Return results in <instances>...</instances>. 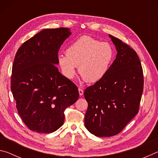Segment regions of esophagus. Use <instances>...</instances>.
Listing matches in <instances>:
<instances>
[{
  "mask_svg": "<svg viewBox=\"0 0 158 158\" xmlns=\"http://www.w3.org/2000/svg\"><path fill=\"white\" fill-rule=\"evenodd\" d=\"M79 93L80 95H82L84 94V90H83L81 89H80V88H79Z\"/></svg>",
  "mask_w": 158,
  "mask_h": 158,
  "instance_id": "1",
  "label": "esophagus"
}]
</instances>
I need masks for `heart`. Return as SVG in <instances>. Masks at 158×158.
I'll use <instances>...</instances> for the list:
<instances>
[{
  "label": "heart",
  "instance_id": "1",
  "mask_svg": "<svg viewBox=\"0 0 158 158\" xmlns=\"http://www.w3.org/2000/svg\"><path fill=\"white\" fill-rule=\"evenodd\" d=\"M114 56V49L111 44L84 35L69 45L66 54L58 55L57 60L67 78H73L79 65V73L84 81L95 83L108 73Z\"/></svg>",
  "mask_w": 158,
  "mask_h": 158
}]
</instances>
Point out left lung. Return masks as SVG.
Wrapping results in <instances>:
<instances>
[{"label":"left lung","instance_id":"obj_1","mask_svg":"<svg viewBox=\"0 0 158 158\" xmlns=\"http://www.w3.org/2000/svg\"><path fill=\"white\" fill-rule=\"evenodd\" d=\"M117 55L106 75L87 87L85 127L97 137L120 133L139 111L143 89L139 58L129 45L109 35Z\"/></svg>","mask_w":158,"mask_h":158}]
</instances>
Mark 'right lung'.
Listing matches in <instances>:
<instances>
[{
	"label": "right lung",
	"mask_w": 158,
	"mask_h": 158,
	"mask_svg": "<svg viewBox=\"0 0 158 158\" xmlns=\"http://www.w3.org/2000/svg\"><path fill=\"white\" fill-rule=\"evenodd\" d=\"M70 35L68 28L44 29L26 41L15 55L11 90L19 114L34 132L57 130L63 125L65 109L79 98L77 85L55 65L60 47Z\"/></svg>",
	"instance_id": "1"
}]
</instances>
